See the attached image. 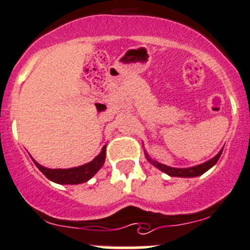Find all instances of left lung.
I'll list each match as a JSON object with an SVG mask.
<instances>
[{"label": "left lung", "instance_id": "left-lung-1", "mask_svg": "<svg viewBox=\"0 0 250 250\" xmlns=\"http://www.w3.org/2000/svg\"><path fill=\"white\" fill-rule=\"evenodd\" d=\"M223 148L221 149L220 152H218L217 154H216L213 158L208 159V161H206V162L201 163V165H198V166H194V167H188V168H174V167H169V166H166V165H162V163L157 162V161H154V159H152L151 157L148 156V153H147L146 151H145V156H146L147 161H148L151 165H153L154 167L158 168L159 170H162V172H165L166 174H168L169 177H178V178H194V177H199V175L204 174L205 172H208L210 168H212L213 166L217 163L218 158H220L221 153H222Z\"/></svg>", "mask_w": 250, "mask_h": 250}]
</instances>
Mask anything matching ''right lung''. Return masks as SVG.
<instances>
[{
  "instance_id": "1",
  "label": "right lung",
  "mask_w": 250,
  "mask_h": 250,
  "mask_svg": "<svg viewBox=\"0 0 250 250\" xmlns=\"http://www.w3.org/2000/svg\"><path fill=\"white\" fill-rule=\"evenodd\" d=\"M105 147L103 146L101 153L91 161V162L85 163V165L78 166V167L73 168H66V169H51V168L42 167V165L34 161L33 162L34 165L39 168L40 172L50 179L51 182L58 183V184H81V183H85L91 179L93 175H96V173L103 167L104 162H105Z\"/></svg>"
}]
</instances>
